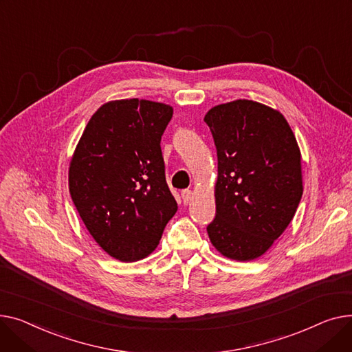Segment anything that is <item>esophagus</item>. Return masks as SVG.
<instances>
[{
    "instance_id": "1",
    "label": "esophagus",
    "mask_w": 352,
    "mask_h": 352,
    "mask_svg": "<svg viewBox=\"0 0 352 352\" xmlns=\"http://www.w3.org/2000/svg\"><path fill=\"white\" fill-rule=\"evenodd\" d=\"M182 199H183V203H184V204L189 203V201L193 199V192L189 190V189H184V190L182 192Z\"/></svg>"
}]
</instances>
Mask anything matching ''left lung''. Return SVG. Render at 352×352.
I'll return each mask as SVG.
<instances>
[{"label": "left lung", "instance_id": "left-lung-1", "mask_svg": "<svg viewBox=\"0 0 352 352\" xmlns=\"http://www.w3.org/2000/svg\"><path fill=\"white\" fill-rule=\"evenodd\" d=\"M204 122L219 172L210 241L226 257L254 260L283 234L301 200L296 136L280 112L247 99L212 108Z\"/></svg>", "mask_w": 352, "mask_h": 352}]
</instances>
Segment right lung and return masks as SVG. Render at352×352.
Wrapping results in <instances>:
<instances>
[{
  "label": "right lung",
  "instance_id": "add662e5",
  "mask_svg": "<svg viewBox=\"0 0 352 352\" xmlns=\"http://www.w3.org/2000/svg\"><path fill=\"white\" fill-rule=\"evenodd\" d=\"M172 116V107L159 102H108L89 119L72 156V201L95 241L116 260L149 256L177 212L160 149Z\"/></svg>",
  "mask_w": 352,
  "mask_h": 352
}]
</instances>
